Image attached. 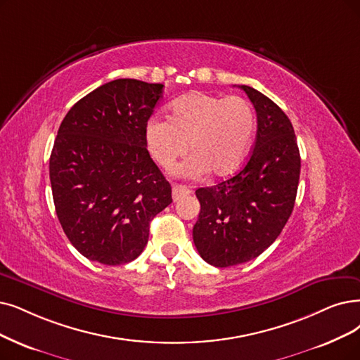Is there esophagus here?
Listing matches in <instances>:
<instances>
[{
    "label": "esophagus",
    "mask_w": 360,
    "mask_h": 360,
    "mask_svg": "<svg viewBox=\"0 0 360 360\" xmlns=\"http://www.w3.org/2000/svg\"><path fill=\"white\" fill-rule=\"evenodd\" d=\"M188 195H191V191L181 188V186H177V188L172 189V199H174V202H177V200L186 198Z\"/></svg>",
    "instance_id": "obj_1"
}]
</instances>
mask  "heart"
Returning <instances> with one entry per match:
<instances>
[{"mask_svg":"<svg viewBox=\"0 0 360 360\" xmlns=\"http://www.w3.org/2000/svg\"><path fill=\"white\" fill-rule=\"evenodd\" d=\"M255 125V110L247 98L196 91L174 100L169 120L152 117L145 139L152 158L165 169L191 149L193 155L177 169L180 177L199 179L208 171L223 177L245 161Z\"/></svg>","mask_w":360,"mask_h":360,"instance_id":"heart-1","label":"heart"}]
</instances>
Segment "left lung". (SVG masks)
Returning a JSON list of instances; mask_svg holds the SVG:
<instances>
[{
  "instance_id": "8db88e82",
  "label": "left lung",
  "mask_w": 360,
  "mask_h": 360,
  "mask_svg": "<svg viewBox=\"0 0 360 360\" xmlns=\"http://www.w3.org/2000/svg\"><path fill=\"white\" fill-rule=\"evenodd\" d=\"M239 89L257 112L254 149L233 177L196 191L200 212L193 242L215 267L247 263L276 240L292 212L300 180V150L290 118L260 91L248 85Z\"/></svg>"
}]
</instances>
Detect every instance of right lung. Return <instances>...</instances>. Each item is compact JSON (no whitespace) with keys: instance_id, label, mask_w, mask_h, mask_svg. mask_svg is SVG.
I'll return each instance as SVG.
<instances>
[{"instance_id":"obj_1","label":"right lung","mask_w":360,"mask_h":360,"mask_svg":"<svg viewBox=\"0 0 360 360\" xmlns=\"http://www.w3.org/2000/svg\"><path fill=\"white\" fill-rule=\"evenodd\" d=\"M162 84L121 78L100 85L63 118L50 156L56 214L91 262L120 266L145 250L171 186L146 149L145 130Z\"/></svg>"}]
</instances>
